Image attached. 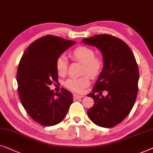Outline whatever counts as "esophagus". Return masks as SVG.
<instances>
[{
    "mask_svg": "<svg viewBox=\"0 0 153 153\" xmlns=\"http://www.w3.org/2000/svg\"><path fill=\"white\" fill-rule=\"evenodd\" d=\"M84 97L83 95H77V94H73V99L74 100H77V99H82V98Z\"/></svg>",
    "mask_w": 153,
    "mask_h": 153,
    "instance_id": "obj_1",
    "label": "esophagus"
}]
</instances>
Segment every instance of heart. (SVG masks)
Instances as JSON below:
<instances>
[{
    "label": "heart",
    "instance_id": "b5f03b06",
    "mask_svg": "<svg viewBox=\"0 0 153 153\" xmlns=\"http://www.w3.org/2000/svg\"><path fill=\"white\" fill-rule=\"evenodd\" d=\"M94 50L86 46H80L71 52V58L83 64L82 73H87L91 78H96L100 74L103 67V62L100 58L96 57ZM68 62L64 55H61L56 59V68L61 75L67 72ZM90 84V77L85 75L80 78H72L66 80L65 85L67 88L74 92L80 93Z\"/></svg>",
    "mask_w": 153,
    "mask_h": 153
}]
</instances>
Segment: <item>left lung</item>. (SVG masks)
Returning a JSON list of instances; mask_svg holds the SVG:
<instances>
[{
	"mask_svg": "<svg viewBox=\"0 0 153 153\" xmlns=\"http://www.w3.org/2000/svg\"><path fill=\"white\" fill-rule=\"evenodd\" d=\"M82 42L99 49L103 59L102 71L87 95L94 101L87 115L99 127H113L129 115L135 103L139 79L136 59L129 47L115 36L95 35ZM104 90L108 91L105 97L95 94Z\"/></svg>",
	"mask_w": 153,
	"mask_h": 153,
	"instance_id": "obj_1",
	"label": "left lung"
}]
</instances>
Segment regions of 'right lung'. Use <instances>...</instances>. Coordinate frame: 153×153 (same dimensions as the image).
I'll return each mask as SVG.
<instances>
[{
  "label": "right lung",
  "instance_id": "add662e5",
  "mask_svg": "<svg viewBox=\"0 0 153 153\" xmlns=\"http://www.w3.org/2000/svg\"><path fill=\"white\" fill-rule=\"evenodd\" d=\"M75 41L45 36L32 42L20 60L17 70L18 94L26 113L42 126L57 125L66 117L73 95L62 88L54 93L49 86L57 82L56 61Z\"/></svg>",
  "mask_w": 153,
  "mask_h": 153
}]
</instances>
